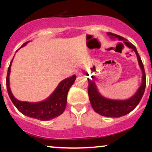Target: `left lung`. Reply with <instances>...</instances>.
<instances>
[{"label":"left lung","mask_w":152,"mask_h":152,"mask_svg":"<svg viewBox=\"0 0 152 152\" xmlns=\"http://www.w3.org/2000/svg\"><path fill=\"white\" fill-rule=\"evenodd\" d=\"M107 34L113 39H118L120 41H123L124 44L126 46L132 49L136 53L138 64L142 72V84L138 88V91L130 98L124 99V100L111 99L102 96L97 90L95 83L93 80L88 79V93L89 100H90L91 104L94 111L96 113H99V115L105 116V117L119 118L121 116L125 115L130 113L131 111H132L140 102L142 95L144 94L145 87H146V75H145L144 66H143L142 60L138 55L136 48L132 43L128 42L127 40L124 39V37L111 32H107Z\"/></svg>","instance_id":"obj_1"}]
</instances>
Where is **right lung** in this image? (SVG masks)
<instances>
[{
    "mask_svg": "<svg viewBox=\"0 0 152 152\" xmlns=\"http://www.w3.org/2000/svg\"><path fill=\"white\" fill-rule=\"evenodd\" d=\"M28 42L29 41L23 43L20 48L25 46ZM13 59L10 62V66L8 68L6 83H7L8 95L16 109L25 115L43 120V121L53 119L63 113L66 109V103H67L68 92L75 81V75L62 80L55 90L53 91V93L45 100L39 102L19 101L14 97L10 90V70H11L12 62L13 61Z\"/></svg>",
    "mask_w": 152,
    "mask_h": 152,
    "instance_id": "1",
    "label": "right lung"
}]
</instances>
